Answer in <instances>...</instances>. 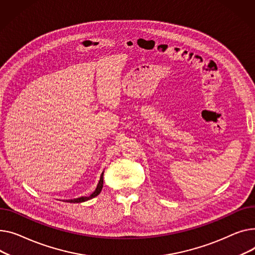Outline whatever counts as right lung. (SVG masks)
<instances>
[{
	"label": "right lung",
	"mask_w": 255,
	"mask_h": 255,
	"mask_svg": "<svg viewBox=\"0 0 255 255\" xmlns=\"http://www.w3.org/2000/svg\"><path fill=\"white\" fill-rule=\"evenodd\" d=\"M103 177H104V172H103L102 175H101L100 181H99V183H98V185H97L96 190L91 194V196H88V197H80V198L73 199V200H66V201H64V202H68V203H82V202H85V201H88V200H92V199L96 198V197L98 196V194H100V192H101V190H102V188H103V182H104Z\"/></svg>",
	"instance_id": "right-lung-1"
}]
</instances>
